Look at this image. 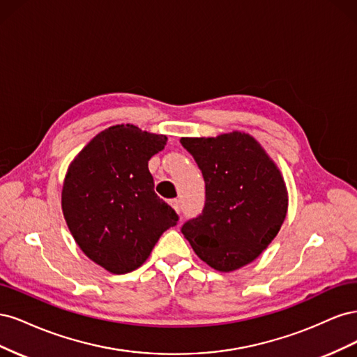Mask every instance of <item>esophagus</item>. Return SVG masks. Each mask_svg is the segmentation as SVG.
Here are the masks:
<instances>
[{
	"label": "esophagus",
	"mask_w": 357,
	"mask_h": 357,
	"mask_svg": "<svg viewBox=\"0 0 357 357\" xmlns=\"http://www.w3.org/2000/svg\"><path fill=\"white\" fill-rule=\"evenodd\" d=\"M169 205H171V207L174 208L177 213L180 211V201H178V199H171V201H169Z\"/></svg>",
	"instance_id": "34e87169"
}]
</instances>
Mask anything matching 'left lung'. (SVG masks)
Masks as SVG:
<instances>
[{"instance_id":"obj_1","label":"left lung","mask_w":357,"mask_h":357,"mask_svg":"<svg viewBox=\"0 0 357 357\" xmlns=\"http://www.w3.org/2000/svg\"><path fill=\"white\" fill-rule=\"evenodd\" d=\"M205 181L202 213L181 226L199 259L222 273L253 262L286 219L282 172L256 139L234 131L181 138Z\"/></svg>"}]
</instances>
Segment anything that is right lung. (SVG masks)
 I'll return each mask as SVG.
<instances>
[{
	"label": "right lung",
	"instance_id": "add662e5",
	"mask_svg": "<svg viewBox=\"0 0 357 357\" xmlns=\"http://www.w3.org/2000/svg\"><path fill=\"white\" fill-rule=\"evenodd\" d=\"M165 135L116 125L93 137L68 167L62 213L82 252L113 274L131 273L178 215L153 188L149 160Z\"/></svg>",
	"mask_w": 357,
	"mask_h": 357
}]
</instances>
